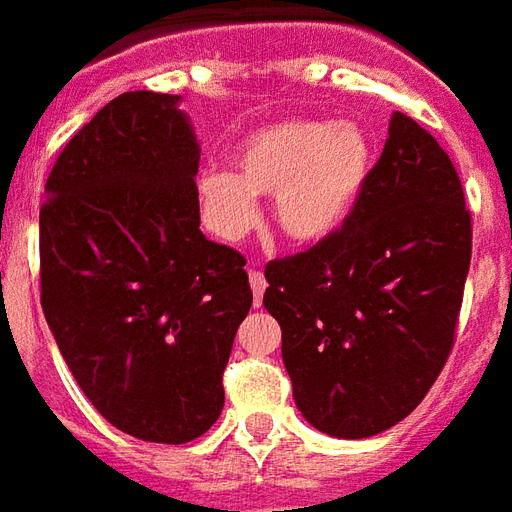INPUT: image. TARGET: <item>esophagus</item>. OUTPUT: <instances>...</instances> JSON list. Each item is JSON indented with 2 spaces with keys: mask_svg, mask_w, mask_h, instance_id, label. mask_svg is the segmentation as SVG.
Listing matches in <instances>:
<instances>
[{
  "mask_svg": "<svg viewBox=\"0 0 512 512\" xmlns=\"http://www.w3.org/2000/svg\"><path fill=\"white\" fill-rule=\"evenodd\" d=\"M248 281H251V289H253V305L259 308L261 297H264V292H267V278H264V272L251 270Z\"/></svg>",
  "mask_w": 512,
  "mask_h": 512,
  "instance_id": "34e87169",
  "label": "esophagus"
}]
</instances>
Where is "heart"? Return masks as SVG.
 Instances as JSON below:
<instances>
[{"instance_id": "1", "label": "heart", "mask_w": 512, "mask_h": 512, "mask_svg": "<svg viewBox=\"0 0 512 512\" xmlns=\"http://www.w3.org/2000/svg\"><path fill=\"white\" fill-rule=\"evenodd\" d=\"M234 171H204L199 199L220 240H242L272 199V223L294 245L330 240L352 218L374 169V144L357 122L283 119L234 149Z\"/></svg>"}]
</instances>
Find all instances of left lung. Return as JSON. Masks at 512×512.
I'll list each match as a JSON object with an SVG mask.
<instances>
[{"instance_id": "obj_1", "label": "left lung", "mask_w": 512, "mask_h": 512, "mask_svg": "<svg viewBox=\"0 0 512 512\" xmlns=\"http://www.w3.org/2000/svg\"><path fill=\"white\" fill-rule=\"evenodd\" d=\"M472 218L436 138L395 111L352 218L267 264L294 404L322 434L365 439L414 412L453 349Z\"/></svg>"}]
</instances>
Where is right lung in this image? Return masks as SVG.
<instances>
[{"mask_svg":"<svg viewBox=\"0 0 512 512\" xmlns=\"http://www.w3.org/2000/svg\"><path fill=\"white\" fill-rule=\"evenodd\" d=\"M179 95L125 92L67 141L40 210V302L70 374L125 434L185 445L223 409L253 302L199 229V138Z\"/></svg>","mask_w":512,"mask_h":512,"instance_id":"add662e5","label":"right lung"}]
</instances>
